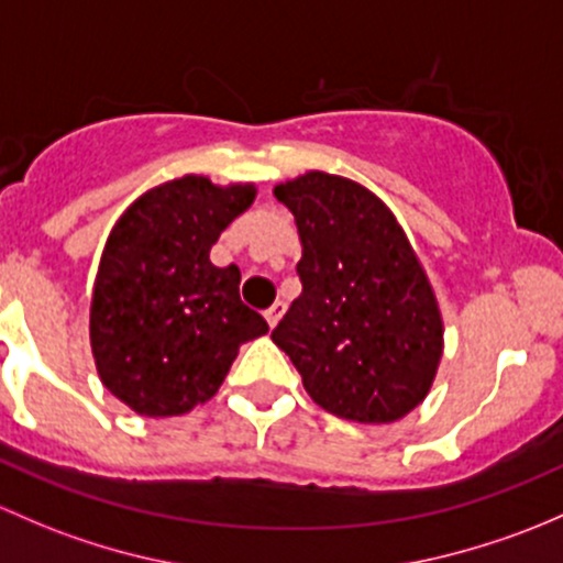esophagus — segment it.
<instances>
[{
  "label": "esophagus",
  "instance_id": "1",
  "mask_svg": "<svg viewBox=\"0 0 563 563\" xmlns=\"http://www.w3.org/2000/svg\"><path fill=\"white\" fill-rule=\"evenodd\" d=\"M284 309H287V306H284L282 300H276V303L265 311V320H268L271 328H276V324H279V320L284 317Z\"/></svg>",
  "mask_w": 563,
  "mask_h": 563
}]
</instances>
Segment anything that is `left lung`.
Here are the masks:
<instances>
[{
    "instance_id": "1",
    "label": "left lung",
    "mask_w": 563,
    "mask_h": 563,
    "mask_svg": "<svg viewBox=\"0 0 563 563\" xmlns=\"http://www.w3.org/2000/svg\"><path fill=\"white\" fill-rule=\"evenodd\" d=\"M292 211L303 292L271 333L306 393L355 422H393L431 390L442 314L390 208L350 178L311 170L274 189Z\"/></svg>"
}]
</instances>
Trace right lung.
<instances>
[{
  "instance_id": "right-lung-1",
  "label": "right lung",
  "mask_w": 563,
  "mask_h": 563,
  "mask_svg": "<svg viewBox=\"0 0 563 563\" xmlns=\"http://www.w3.org/2000/svg\"><path fill=\"white\" fill-rule=\"evenodd\" d=\"M252 200V184L184 176L137 197L110 230L91 295V352L102 385L137 415L206 404L239 346L268 333L243 306L239 265L208 260Z\"/></svg>"
}]
</instances>
